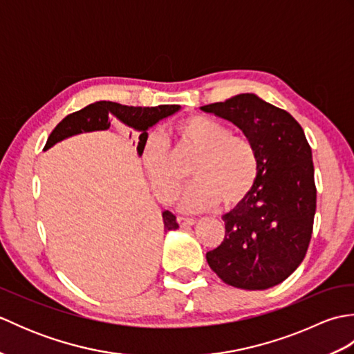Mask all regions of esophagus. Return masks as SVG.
<instances>
[{
	"label": "esophagus",
	"mask_w": 354,
	"mask_h": 354,
	"mask_svg": "<svg viewBox=\"0 0 354 354\" xmlns=\"http://www.w3.org/2000/svg\"><path fill=\"white\" fill-rule=\"evenodd\" d=\"M178 223L181 225V227H193L194 223H196V219H189V217H178Z\"/></svg>",
	"instance_id": "34e87169"
}]
</instances>
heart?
Here are the masks:
<instances>
[{
    "label": "heart",
    "mask_w": 354,
    "mask_h": 354,
    "mask_svg": "<svg viewBox=\"0 0 354 354\" xmlns=\"http://www.w3.org/2000/svg\"><path fill=\"white\" fill-rule=\"evenodd\" d=\"M175 131L183 145L199 152L192 167L196 181L184 193L183 209L202 212L214 208L221 201L225 207H236L248 198L259 176L257 149L250 138L234 135L228 126L207 115L185 118ZM142 161L158 196L165 201L175 198L183 176L161 133L146 135Z\"/></svg>",
    "instance_id": "heart-1"
}]
</instances>
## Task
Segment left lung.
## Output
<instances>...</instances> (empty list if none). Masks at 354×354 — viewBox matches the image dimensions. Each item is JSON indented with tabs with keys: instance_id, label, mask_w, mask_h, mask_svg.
<instances>
[{
	"instance_id": "left-lung-1",
	"label": "left lung",
	"mask_w": 354,
	"mask_h": 354,
	"mask_svg": "<svg viewBox=\"0 0 354 354\" xmlns=\"http://www.w3.org/2000/svg\"><path fill=\"white\" fill-rule=\"evenodd\" d=\"M228 120L252 141L259 176L251 193L223 214L225 239L207 252L223 283L265 290L295 270L310 243L317 212L312 149L289 112L246 93L201 108Z\"/></svg>"
}]
</instances>
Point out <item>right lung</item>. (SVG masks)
I'll return each mask as SVG.
<instances>
[{"label":"right lung","mask_w":354,"mask_h":354,"mask_svg":"<svg viewBox=\"0 0 354 354\" xmlns=\"http://www.w3.org/2000/svg\"><path fill=\"white\" fill-rule=\"evenodd\" d=\"M181 109L179 104H160V106L152 108H141V106H124V104L114 102H95L88 104L86 108L77 112L66 115L61 123H59L50 137L45 142L44 150H48L57 142L66 138L74 137V135L84 132H95V131H106L109 129L111 117H115L118 122H122L127 127H132L133 131L140 132L137 152L142 155V141H145L149 127L155 126L160 120L167 118ZM164 231H171L179 228L176 222V216L167 212H162Z\"/></svg>","instance_id":"1"}]
</instances>
